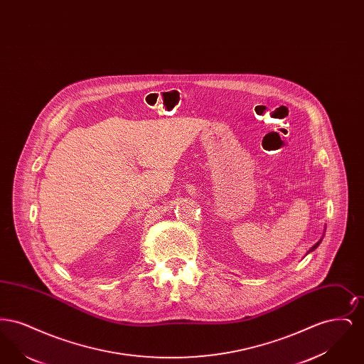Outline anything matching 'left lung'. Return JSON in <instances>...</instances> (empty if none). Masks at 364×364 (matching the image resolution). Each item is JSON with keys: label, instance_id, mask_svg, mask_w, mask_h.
Masks as SVG:
<instances>
[{"label": "left lung", "instance_id": "left-lung-1", "mask_svg": "<svg viewBox=\"0 0 364 364\" xmlns=\"http://www.w3.org/2000/svg\"><path fill=\"white\" fill-rule=\"evenodd\" d=\"M322 239H323V237H322ZM322 239H321V240H319V242H316V244H315V245H312L311 250H310V251H309V252H307V254H310V252H312V251H314V250H315V248H316V247H318V245H319V244H321V242H322Z\"/></svg>", "mask_w": 364, "mask_h": 364}]
</instances>
